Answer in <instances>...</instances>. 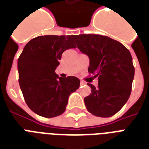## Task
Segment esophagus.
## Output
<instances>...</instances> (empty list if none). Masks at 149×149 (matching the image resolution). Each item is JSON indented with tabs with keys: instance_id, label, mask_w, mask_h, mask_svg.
I'll list each match as a JSON object with an SVG mask.
<instances>
[{
	"instance_id": "obj_1",
	"label": "esophagus",
	"mask_w": 149,
	"mask_h": 149,
	"mask_svg": "<svg viewBox=\"0 0 149 149\" xmlns=\"http://www.w3.org/2000/svg\"><path fill=\"white\" fill-rule=\"evenodd\" d=\"M86 83L84 81V80H80V85H85Z\"/></svg>"
}]
</instances>
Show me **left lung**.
<instances>
[{
	"instance_id": "obj_1",
	"label": "left lung",
	"mask_w": 149,
	"mask_h": 149,
	"mask_svg": "<svg viewBox=\"0 0 149 149\" xmlns=\"http://www.w3.org/2000/svg\"><path fill=\"white\" fill-rule=\"evenodd\" d=\"M77 48L90 58L88 72L98 77V86L91 84V93L84 98L87 111L100 118L118 113L132 92L134 68L132 55L118 41L100 35L74 37Z\"/></svg>"
}]
</instances>
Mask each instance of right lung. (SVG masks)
I'll use <instances>...</instances> for the list:
<instances>
[{
  "label": "right lung",
  "mask_w": 149,
  "mask_h": 149,
  "mask_svg": "<svg viewBox=\"0 0 149 149\" xmlns=\"http://www.w3.org/2000/svg\"><path fill=\"white\" fill-rule=\"evenodd\" d=\"M73 36H42L31 39L17 60L20 88L27 105L44 118L65 111L69 97L79 87L76 77H59L55 72L65 50L76 48Z\"/></svg>",
  "instance_id": "obj_1"
}]
</instances>
